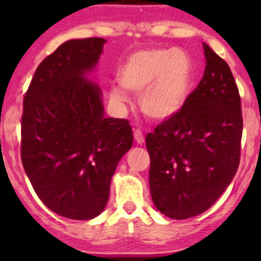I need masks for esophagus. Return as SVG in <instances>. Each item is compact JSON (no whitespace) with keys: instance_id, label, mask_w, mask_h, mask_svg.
Wrapping results in <instances>:
<instances>
[{"instance_id":"obj_1","label":"esophagus","mask_w":261,"mask_h":261,"mask_svg":"<svg viewBox=\"0 0 261 261\" xmlns=\"http://www.w3.org/2000/svg\"><path fill=\"white\" fill-rule=\"evenodd\" d=\"M133 137H135V140H136V142H137V144H144L145 137H144V135H142L141 130L136 129L135 133H133Z\"/></svg>"}]
</instances>
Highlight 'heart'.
Here are the masks:
<instances>
[{"label":"heart","instance_id":"obj_1","mask_svg":"<svg viewBox=\"0 0 261 261\" xmlns=\"http://www.w3.org/2000/svg\"><path fill=\"white\" fill-rule=\"evenodd\" d=\"M120 86L111 85L110 100L117 107L126 103L124 91L140 96L147 119L167 121L180 114L191 95L193 65L181 49L153 48L132 53L117 71Z\"/></svg>","mask_w":261,"mask_h":261}]
</instances>
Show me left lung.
I'll return each mask as SVG.
<instances>
[{"label": "left lung", "instance_id": "8db88e82", "mask_svg": "<svg viewBox=\"0 0 261 261\" xmlns=\"http://www.w3.org/2000/svg\"><path fill=\"white\" fill-rule=\"evenodd\" d=\"M205 71L186 107L146 137L155 208L187 220L209 209L231 183L241 155V98L229 65L204 43Z\"/></svg>", "mask_w": 261, "mask_h": 261}]
</instances>
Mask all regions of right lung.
I'll return each mask as SVG.
<instances>
[{
  "mask_svg": "<svg viewBox=\"0 0 261 261\" xmlns=\"http://www.w3.org/2000/svg\"><path fill=\"white\" fill-rule=\"evenodd\" d=\"M106 39H73L36 69L23 99V168L43 204L70 220L105 211L117 163L132 147L124 119L107 117L91 80Z\"/></svg>",
  "mask_w": 261,
  "mask_h": 261,
  "instance_id": "1",
  "label": "right lung"
}]
</instances>
